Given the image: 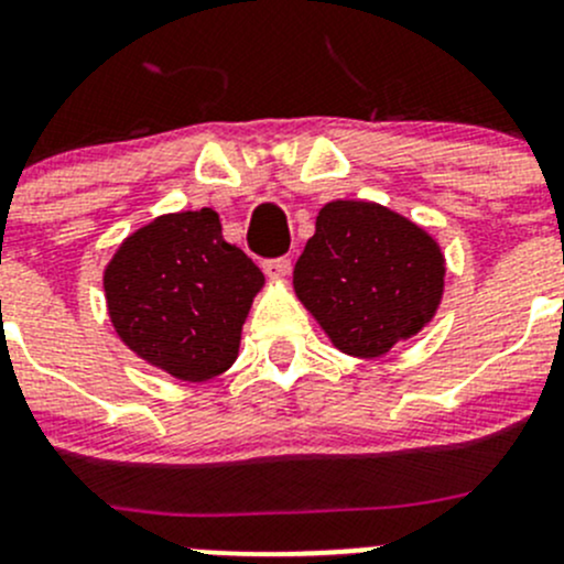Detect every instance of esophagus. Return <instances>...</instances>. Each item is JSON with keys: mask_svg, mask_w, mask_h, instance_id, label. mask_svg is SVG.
Instances as JSON below:
<instances>
[{"mask_svg": "<svg viewBox=\"0 0 564 564\" xmlns=\"http://www.w3.org/2000/svg\"><path fill=\"white\" fill-rule=\"evenodd\" d=\"M289 272H292V261L289 259H272L264 264V275L270 281H283V278H289Z\"/></svg>", "mask_w": 564, "mask_h": 564, "instance_id": "obj_1", "label": "esophagus"}]
</instances>
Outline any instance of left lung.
Here are the masks:
<instances>
[{
    "label": "left lung",
    "instance_id": "1",
    "mask_svg": "<svg viewBox=\"0 0 564 564\" xmlns=\"http://www.w3.org/2000/svg\"><path fill=\"white\" fill-rule=\"evenodd\" d=\"M442 246L414 220L362 198H335L294 264V294L329 344L373 360L434 322L445 297Z\"/></svg>",
    "mask_w": 564,
    "mask_h": 564
}]
</instances>
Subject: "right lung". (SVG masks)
I'll use <instances>...</instances> for the list:
<instances>
[{
    "mask_svg": "<svg viewBox=\"0 0 564 564\" xmlns=\"http://www.w3.org/2000/svg\"><path fill=\"white\" fill-rule=\"evenodd\" d=\"M264 275L224 240L215 209L166 213L130 231L104 270L113 333L147 366L209 382L235 366Z\"/></svg>",
    "mask_w": 564,
    "mask_h": 564,
    "instance_id": "obj_1",
    "label": "right lung"
}]
</instances>
